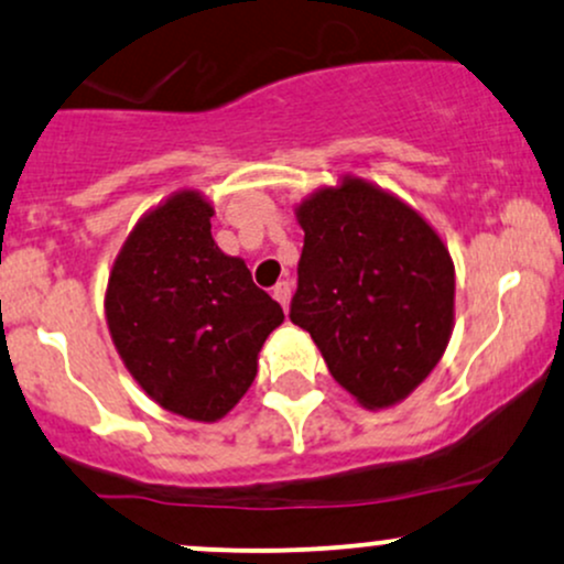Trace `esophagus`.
<instances>
[{
  "label": "esophagus",
  "instance_id": "esophagus-1",
  "mask_svg": "<svg viewBox=\"0 0 564 564\" xmlns=\"http://www.w3.org/2000/svg\"><path fill=\"white\" fill-rule=\"evenodd\" d=\"M272 296H275V300L283 305V311H286L289 300H292V283H289V281L275 283V289H272Z\"/></svg>",
  "mask_w": 564,
  "mask_h": 564
}]
</instances>
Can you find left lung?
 <instances>
[{"label":"left lung","instance_id":"1","mask_svg":"<svg viewBox=\"0 0 564 564\" xmlns=\"http://www.w3.org/2000/svg\"><path fill=\"white\" fill-rule=\"evenodd\" d=\"M305 230L292 324L311 332L334 380L388 410L433 372L455 326V264L429 221L358 176L296 206Z\"/></svg>","mask_w":564,"mask_h":564}]
</instances>
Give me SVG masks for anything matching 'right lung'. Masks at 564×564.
I'll return each instance as SVG.
<instances>
[{
	"label": "right lung",
	"instance_id": "add662e5",
	"mask_svg": "<svg viewBox=\"0 0 564 564\" xmlns=\"http://www.w3.org/2000/svg\"><path fill=\"white\" fill-rule=\"evenodd\" d=\"M214 206L178 189L135 221L111 264L107 326L122 364L163 410L216 423L257 377L283 311L212 235Z\"/></svg>",
	"mask_w": 564,
	"mask_h": 564
}]
</instances>
